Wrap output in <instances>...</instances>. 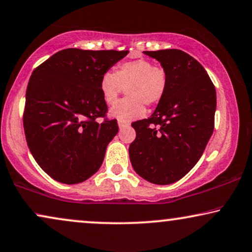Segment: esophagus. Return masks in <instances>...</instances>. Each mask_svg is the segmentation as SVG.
<instances>
[{
	"instance_id": "34e87169",
	"label": "esophagus",
	"mask_w": 252,
	"mask_h": 252,
	"mask_svg": "<svg viewBox=\"0 0 252 252\" xmlns=\"http://www.w3.org/2000/svg\"><path fill=\"white\" fill-rule=\"evenodd\" d=\"M118 126H119L120 129L127 128V127H129V123H128V122H122V120H119V122H118Z\"/></svg>"
}]
</instances>
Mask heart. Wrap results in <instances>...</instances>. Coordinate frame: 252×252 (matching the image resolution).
Here are the masks:
<instances>
[{"mask_svg":"<svg viewBox=\"0 0 252 252\" xmlns=\"http://www.w3.org/2000/svg\"><path fill=\"white\" fill-rule=\"evenodd\" d=\"M124 88L128 97L114 104L110 116L122 122H132L145 114V105H155L164 97L168 74L163 67L139 59L123 62L114 73L107 71L100 77L99 90L107 105L116 102Z\"/></svg>","mask_w":252,"mask_h":252,"instance_id":"heart-1","label":"heart"}]
</instances>
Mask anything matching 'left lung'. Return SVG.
Masks as SVG:
<instances>
[{"label": "left lung", "mask_w": 252, "mask_h": 252, "mask_svg": "<svg viewBox=\"0 0 252 252\" xmlns=\"http://www.w3.org/2000/svg\"><path fill=\"white\" fill-rule=\"evenodd\" d=\"M168 74V88L148 119L132 124L129 145L134 170L153 184L168 185L184 177L206 148L214 129L217 93L199 62L181 50L143 52Z\"/></svg>", "instance_id": "1"}]
</instances>
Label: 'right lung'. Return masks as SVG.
Listing matches in <instances>:
<instances>
[{
  "mask_svg": "<svg viewBox=\"0 0 252 252\" xmlns=\"http://www.w3.org/2000/svg\"><path fill=\"white\" fill-rule=\"evenodd\" d=\"M127 53L67 48L32 73L23 116L25 138L35 162L55 181L82 183L102 165L119 127L116 119L105 118L100 77Z\"/></svg>",
  "mask_w": 252,
  "mask_h": 252,
  "instance_id": "right-lung-1",
  "label": "right lung"
}]
</instances>
